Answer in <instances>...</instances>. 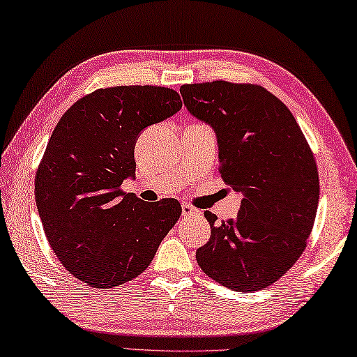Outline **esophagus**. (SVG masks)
Returning <instances> with one entry per match:
<instances>
[{
    "mask_svg": "<svg viewBox=\"0 0 357 357\" xmlns=\"http://www.w3.org/2000/svg\"><path fill=\"white\" fill-rule=\"evenodd\" d=\"M183 215L184 217H187V215H192V213H197L198 212V209L197 207H193V206H190V204H187V203H183Z\"/></svg>",
    "mask_w": 357,
    "mask_h": 357,
    "instance_id": "34e87169",
    "label": "esophagus"
}]
</instances>
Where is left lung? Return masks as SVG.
I'll return each instance as SVG.
<instances>
[{
    "label": "left lung",
    "mask_w": 357,
    "mask_h": 357,
    "mask_svg": "<svg viewBox=\"0 0 357 357\" xmlns=\"http://www.w3.org/2000/svg\"><path fill=\"white\" fill-rule=\"evenodd\" d=\"M184 106L217 135L220 172L242 193L237 217L215 223L197 251L201 270L238 291L265 289L286 275L306 248L320 183L314 154L295 116L255 84L213 81L179 89Z\"/></svg>",
    "instance_id": "obj_1"
}]
</instances>
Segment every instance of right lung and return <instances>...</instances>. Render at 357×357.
I'll list each match as a JSON object with an SVG mask.
<instances>
[{"label":"right lung","mask_w":357,"mask_h":357,"mask_svg":"<svg viewBox=\"0 0 357 357\" xmlns=\"http://www.w3.org/2000/svg\"><path fill=\"white\" fill-rule=\"evenodd\" d=\"M183 107L172 89L119 86L76 101L57 123L36 174L45 234L63 267L96 289L144 273L181 217L174 198L145 203L121 190L135 176L145 128Z\"/></svg>","instance_id":"obj_1"}]
</instances>
